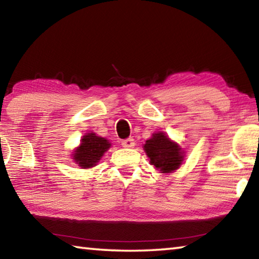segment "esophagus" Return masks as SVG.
Instances as JSON below:
<instances>
[{
  "instance_id": "obj_1",
  "label": "esophagus",
  "mask_w": 259,
  "mask_h": 259,
  "mask_svg": "<svg viewBox=\"0 0 259 259\" xmlns=\"http://www.w3.org/2000/svg\"><path fill=\"white\" fill-rule=\"evenodd\" d=\"M135 145H136V143H135L134 138H128V139L122 140V146H123L124 148H134Z\"/></svg>"
}]
</instances>
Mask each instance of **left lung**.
<instances>
[{"label":"left lung","mask_w":259,"mask_h":259,"mask_svg":"<svg viewBox=\"0 0 259 259\" xmlns=\"http://www.w3.org/2000/svg\"><path fill=\"white\" fill-rule=\"evenodd\" d=\"M143 148L150 159V163L154 165L157 171L165 175L176 171L183 164L186 153L163 131L153 134Z\"/></svg>","instance_id":"left-lung-1"}]
</instances>
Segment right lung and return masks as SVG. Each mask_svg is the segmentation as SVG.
I'll return each instance as SVG.
<instances>
[{
  "label": "right lung",
  "mask_w": 259,
  "mask_h": 259,
  "mask_svg": "<svg viewBox=\"0 0 259 259\" xmlns=\"http://www.w3.org/2000/svg\"><path fill=\"white\" fill-rule=\"evenodd\" d=\"M111 146L112 144L108 139L100 137L95 133L85 134L82 136L80 145L72 152V160L81 169L94 168Z\"/></svg>",
  "instance_id": "obj_1"
}]
</instances>
